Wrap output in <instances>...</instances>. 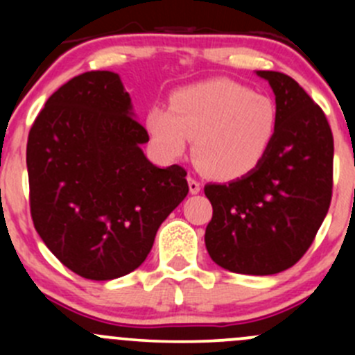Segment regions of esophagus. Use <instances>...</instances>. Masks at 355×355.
<instances>
[{"mask_svg": "<svg viewBox=\"0 0 355 355\" xmlns=\"http://www.w3.org/2000/svg\"><path fill=\"white\" fill-rule=\"evenodd\" d=\"M189 191H191V194H199L200 192V184L192 177H189Z\"/></svg>", "mask_w": 355, "mask_h": 355, "instance_id": "esophagus-1", "label": "esophagus"}]
</instances>
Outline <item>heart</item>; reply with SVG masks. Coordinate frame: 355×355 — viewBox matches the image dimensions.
<instances>
[{
	"instance_id": "obj_1",
	"label": "heart",
	"mask_w": 355,
	"mask_h": 355,
	"mask_svg": "<svg viewBox=\"0 0 355 355\" xmlns=\"http://www.w3.org/2000/svg\"><path fill=\"white\" fill-rule=\"evenodd\" d=\"M148 130L159 151L178 157L196 139L199 166L216 180L252 173L277 135V106L270 98L227 78L200 82L171 96L170 111L151 110Z\"/></svg>"
}]
</instances>
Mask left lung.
Returning <instances> with one entry per match:
<instances>
[{
  "label": "left lung",
  "instance_id": "8db88e82",
  "mask_svg": "<svg viewBox=\"0 0 355 355\" xmlns=\"http://www.w3.org/2000/svg\"><path fill=\"white\" fill-rule=\"evenodd\" d=\"M277 103V135L263 163L230 184H207L206 249L218 266L275 275L306 254L328 213L333 135L323 110L288 75L257 70Z\"/></svg>",
  "mask_w": 355,
  "mask_h": 355
}]
</instances>
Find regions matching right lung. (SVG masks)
<instances>
[{"label":"right lung","mask_w":355,"mask_h":355,"mask_svg":"<svg viewBox=\"0 0 355 355\" xmlns=\"http://www.w3.org/2000/svg\"><path fill=\"white\" fill-rule=\"evenodd\" d=\"M114 71H85L46 101L27 141L31 214L73 273L113 280L141 266L156 232L189 192L178 164L159 168Z\"/></svg>","instance_id":"obj_1"}]
</instances>
